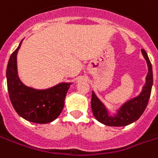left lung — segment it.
Returning <instances> with one entry per match:
<instances>
[{
  "label": "left lung",
  "mask_w": 158,
  "mask_h": 158,
  "mask_svg": "<svg viewBox=\"0 0 158 158\" xmlns=\"http://www.w3.org/2000/svg\"><path fill=\"white\" fill-rule=\"evenodd\" d=\"M142 54L148 65V73L145 79V84L143 86L142 92L139 94V95L123 103L116 110V114L111 115L108 109L96 96L94 92H92L91 106L93 114L97 121H99L102 124L111 127L127 126L128 124H131L134 122L137 121L145 110L149 102L153 85V73L152 65L149 59L148 54L143 49L142 50Z\"/></svg>",
  "instance_id": "8db88e82"
}]
</instances>
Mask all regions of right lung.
I'll return each instance as SVG.
<instances>
[{"mask_svg":"<svg viewBox=\"0 0 158 158\" xmlns=\"http://www.w3.org/2000/svg\"><path fill=\"white\" fill-rule=\"evenodd\" d=\"M22 43L11 54L7 66L10 101L16 113L25 120L40 124L52 123L61 114L72 83L62 82L47 89H35L25 85L19 79L17 71V53Z\"/></svg>","mask_w":158,"mask_h":158,"instance_id":"obj_1","label":"right lung"}]
</instances>
